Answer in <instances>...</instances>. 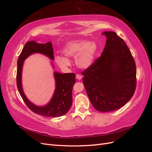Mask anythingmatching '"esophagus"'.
I'll return each instance as SVG.
<instances>
[{
	"label": "esophagus",
	"instance_id": "1",
	"mask_svg": "<svg viewBox=\"0 0 152 152\" xmlns=\"http://www.w3.org/2000/svg\"><path fill=\"white\" fill-rule=\"evenodd\" d=\"M76 79H78V80H81L82 76L80 75H79V74H77L76 75Z\"/></svg>",
	"mask_w": 152,
	"mask_h": 152
}]
</instances>
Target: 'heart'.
I'll use <instances>...</instances> for the list:
<instances>
[{"label":"heart","mask_w":152,"mask_h":152,"mask_svg":"<svg viewBox=\"0 0 152 152\" xmlns=\"http://www.w3.org/2000/svg\"><path fill=\"white\" fill-rule=\"evenodd\" d=\"M97 45L94 42L87 40H75L68 42L64 46L62 53L66 56H58L55 61L59 67L65 69L70 66L68 59L75 58L76 65L82 69L90 67L94 63Z\"/></svg>","instance_id":"1"}]
</instances>
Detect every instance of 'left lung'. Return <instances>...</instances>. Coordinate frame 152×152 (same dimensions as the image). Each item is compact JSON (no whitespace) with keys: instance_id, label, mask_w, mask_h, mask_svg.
Returning a JSON list of instances; mask_svg holds the SVG:
<instances>
[{"instance_id":"8db88e82","label":"left lung","mask_w":152,"mask_h":152,"mask_svg":"<svg viewBox=\"0 0 152 152\" xmlns=\"http://www.w3.org/2000/svg\"><path fill=\"white\" fill-rule=\"evenodd\" d=\"M103 51L82 72L86 93L95 109L108 112L122 107L136 87V67L129 49L114 31H104Z\"/></svg>"}]
</instances>
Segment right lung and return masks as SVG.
<instances>
[{
    "instance_id": "right-lung-1",
    "label": "right lung",
    "mask_w": 152,
    "mask_h": 152,
    "mask_svg": "<svg viewBox=\"0 0 152 152\" xmlns=\"http://www.w3.org/2000/svg\"><path fill=\"white\" fill-rule=\"evenodd\" d=\"M41 53L54 59V53L52 43H37L32 40L27 42L23 48L18 59V68L16 73V84L23 100L32 112L45 117H57L65 115L72 104V89L75 83V74L73 73H60L54 72L56 81V89L50 102L44 107H39L31 103L26 97L22 88L21 73L24 60L30 55L34 53Z\"/></svg>"
}]
</instances>
